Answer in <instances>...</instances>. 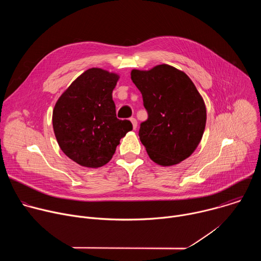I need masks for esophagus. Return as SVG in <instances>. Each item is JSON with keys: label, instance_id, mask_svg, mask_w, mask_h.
<instances>
[{"label": "esophagus", "instance_id": "obj_1", "mask_svg": "<svg viewBox=\"0 0 261 261\" xmlns=\"http://www.w3.org/2000/svg\"><path fill=\"white\" fill-rule=\"evenodd\" d=\"M130 121H131V123H132L133 129H134V130H136V128H137V121H136V119L131 118V119H130Z\"/></svg>", "mask_w": 261, "mask_h": 261}]
</instances>
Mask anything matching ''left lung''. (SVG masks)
<instances>
[{
  "instance_id": "1",
  "label": "left lung",
  "mask_w": 261,
  "mask_h": 261,
  "mask_svg": "<svg viewBox=\"0 0 261 261\" xmlns=\"http://www.w3.org/2000/svg\"><path fill=\"white\" fill-rule=\"evenodd\" d=\"M148 118L141 123L139 139L148 157L172 166L190 157L198 146L206 123L203 98L189 76L170 65L131 71Z\"/></svg>"
}]
</instances>
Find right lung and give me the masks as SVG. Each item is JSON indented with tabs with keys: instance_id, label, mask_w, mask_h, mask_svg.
<instances>
[{
	"instance_id": "obj_1",
	"label": "right lung",
	"mask_w": 261,
	"mask_h": 261,
	"mask_svg": "<svg viewBox=\"0 0 261 261\" xmlns=\"http://www.w3.org/2000/svg\"><path fill=\"white\" fill-rule=\"evenodd\" d=\"M120 79L115 72L90 68L58 99L53 127L64 154L74 162L98 168L113 158L121 138L132 130L128 120H119L113 91Z\"/></svg>"
}]
</instances>
